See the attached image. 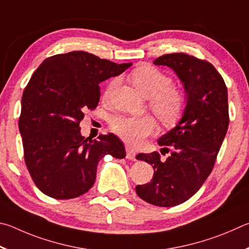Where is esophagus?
I'll return each mask as SVG.
<instances>
[{
    "mask_svg": "<svg viewBox=\"0 0 249 249\" xmlns=\"http://www.w3.org/2000/svg\"><path fill=\"white\" fill-rule=\"evenodd\" d=\"M125 152H127V155H125V158L130 160H136V151H134L132 147L130 146H125Z\"/></svg>",
    "mask_w": 249,
    "mask_h": 249,
    "instance_id": "1",
    "label": "esophagus"
}]
</instances>
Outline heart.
I'll return each mask as SVG.
<instances>
[{
	"label": "heart",
	"instance_id": "obj_1",
	"mask_svg": "<svg viewBox=\"0 0 249 249\" xmlns=\"http://www.w3.org/2000/svg\"><path fill=\"white\" fill-rule=\"evenodd\" d=\"M130 81L146 98H150V107L156 117L165 124L175 122L185 108V94L177 87L172 86L171 77L150 65L140 67L130 73ZM118 80H112L105 95L108 96L115 89ZM111 129L122 140L129 144H140L143 139L155 129V121L150 116L138 118L118 116L111 119Z\"/></svg>",
	"mask_w": 249,
	"mask_h": 249
}]
</instances>
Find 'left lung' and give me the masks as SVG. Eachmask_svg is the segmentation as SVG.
I'll list each match as a JSON object with an SVG mask.
<instances>
[{"instance_id":"obj_1","label":"left lung","mask_w":249,"mask_h":249,"mask_svg":"<svg viewBox=\"0 0 249 249\" xmlns=\"http://www.w3.org/2000/svg\"><path fill=\"white\" fill-rule=\"evenodd\" d=\"M153 63L176 73L186 106L178 124L158 140L160 145L172 146L171 155L165 160L158 152L137 155L152 165L154 175L136 191L154 206L174 207L193 197L212 172L229 128L228 89L211 63L193 55L164 54Z\"/></svg>"}]
</instances>
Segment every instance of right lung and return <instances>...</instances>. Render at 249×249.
<instances>
[{"label": "right lung", "mask_w": 249, "mask_h": 249, "mask_svg": "<svg viewBox=\"0 0 249 249\" xmlns=\"http://www.w3.org/2000/svg\"><path fill=\"white\" fill-rule=\"evenodd\" d=\"M132 63L117 64L85 51L46 59L35 71L21 97L19 132L24 158L38 189L54 199H72L89 191L105 155L125 156L113 133L90 140L80 122L97 107L99 83L117 76Z\"/></svg>", "instance_id": "1"}]
</instances>
